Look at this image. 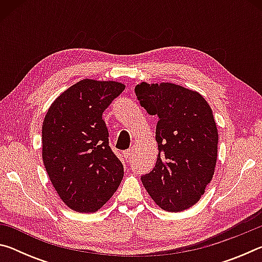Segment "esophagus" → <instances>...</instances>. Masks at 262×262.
<instances>
[{
  "label": "esophagus",
  "mask_w": 262,
  "mask_h": 262,
  "mask_svg": "<svg viewBox=\"0 0 262 262\" xmlns=\"http://www.w3.org/2000/svg\"><path fill=\"white\" fill-rule=\"evenodd\" d=\"M132 154H133V149H128L125 152H123V155H125V158H130Z\"/></svg>",
  "instance_id": "obj_1"
}]
</instances>
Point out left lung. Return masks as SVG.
<instances>
[{
    "mask_svg": "<svg viewBox=\"0 0 262 262\" xmlns=\"http://www.w3.org/2000/svg\"><path fill=\"white\" fill-rule=\"evenodd\" d=\"M135 94L142 107L158 117L157 162L142 184L162 209H188L215 172L219 133L210 106L199 92L173 83L142 82Z\"/></svg>",
    "mask_w": 262,
    "mask_h": 262,
    "instance_id": "8db88e82",
    "label": "left lung"
}]
</instances>
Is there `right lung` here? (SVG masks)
Here are the masks:
<instances>
[{"label": "right lung", "instance_id": "1", "mask_svg": "<svg viewBox=\"0 0 262 262\" xmlns=\"http://www.w3.org/2000/svg\"><path fill=\"white\" fill-rule=\"evenodd\" d=\"M123 90L119 82L82 79L57 97L43 119V165L61 200L75 211L100 209L123 178L103 120Z\"/></svg>", "mask_w": 262, "mask_h": 262}]
</instances>
